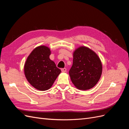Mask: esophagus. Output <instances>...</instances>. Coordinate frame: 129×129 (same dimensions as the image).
<instances>
[{
	"mask_svg": "<svg viewBox=\"0 0 129 129\" xmlns=\"http://www.w3.org/2000/svg\"><path fill=\"white\" fill-rule=\"evenodd\" d=\"M61 71H62V72H63V73H66V71H67V69H66V68H62L61 69Z\"/></svg>",
	"mask_w": 129,
	"mask_h": 129,
	"instance_id": "esophagus-1",
	"label": "esophagus"
}]
</instances>
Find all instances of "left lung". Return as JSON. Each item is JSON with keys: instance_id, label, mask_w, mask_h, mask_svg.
I'll use <instances>...</instances> for the list:
<instances>
[{"instance_id": "1", "label": "left lung", "mask_w": 129, "mask_h": 129, "mask_svg": "<svg viewBox=\"0 0 129 129\" xmlns=\"http://www.w3.org/2000/svg\"><path fill=\"white\" fill-rule=\"evenodd\" d=\"M102 73V62L93 50L83 46L75 49L69 74L77 89L82 90L91 89L100 80Z\"/></svg>"}]
</instances>
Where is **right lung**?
Here are the masks:
<instances>
[{"mask_svg": "<svg viewBox=\"0 0 129 129\" xmlns=\"http://www.w3.org/2000/svg\"><path fill=\"white\" fill-rule=\"evenodd\" d=\"M50 48L41 45L32 50L25 62L24 69L26 79L39 90L45 91L51 88L61 72L50 59Z\"/></svg>", "mask_w": 129, "mask_h": 129, "instance_id": "1", "label": "right lung"}]
</instances>
